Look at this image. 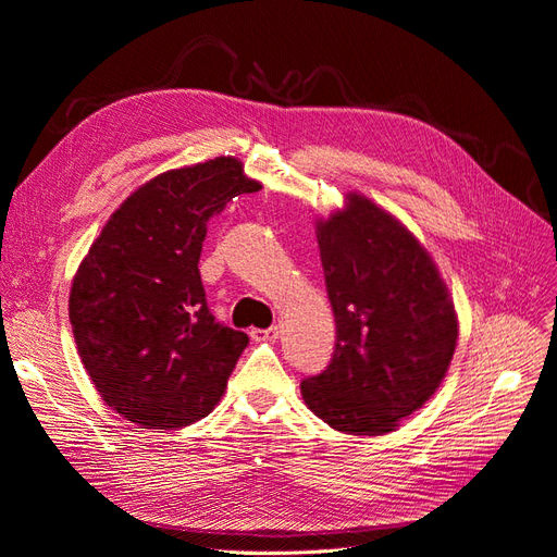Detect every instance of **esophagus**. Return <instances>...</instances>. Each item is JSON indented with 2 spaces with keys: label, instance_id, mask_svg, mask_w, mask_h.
<instances>
[{
  "label": "esophagus",
  "instance_id": "1",
  "mask_svg": "<svg viewBox=\"0 0 557 557\" xmlns=\"http://www.w3.org/2000/svg\"><path fill=\"white\" fill-rule=\"evenodd\" d=\"M249 335H252L255 339H271V343H275V339L280 337V329H277V326H271V329H255Z\"/></svg>",
  "mask_w": 557,
  "mask_h": 557
}]
</instances>
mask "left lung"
<instances>
[{
	"label": "left lung",
	"mask_w": 557,
	"mask_h": 557,
	"mask_svg": "<svg viewBox=\"0 0 557 557\" xmlns=\"http://www.w3.org/2000/svg\"><path fill=\"white\" fill-rule=\"evenodd\" d=\"M345 199L343 210L317 220L335 351L300 393L339 433L384 435L440 388L458 317L435 261L407 226L363 194Z\"/></svg>",
	"instance_id": "obj_1"
}]
</instances>
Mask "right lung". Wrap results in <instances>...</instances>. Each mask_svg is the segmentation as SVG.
Here are the masks:
<instances>
[{"label": "right lung", "instance_id": "obj_1", "mask_svg": "<svg viewBox=\"0 0 557 557\" xmlns=\"http://www.w3.org/2000/svg\"><path fill=\"white\" fill-rule=\"evenodd\" d=\"M261 185L214 157L138 187L81 261L69 321L99 396L143 428L208 417L249 337L208 310L199 273L208 220Z\"/></svg>", "mask_w": 557, "mask_h": 557}]
</instances>
